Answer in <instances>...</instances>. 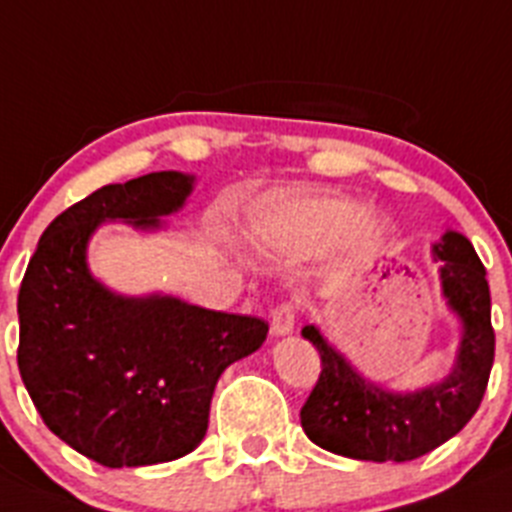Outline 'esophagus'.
<instances>
[{"label": "esophagus", "instance_id": "34e87169", "mask_svg": "<svg viewBox=\"0 0 512 512\" xmlns=\"http://www.w3.org/2000/svg\"><path fill=\"white\" fill-rule=\"evenodd\" d=\"M296 326V309L291 304H279L271 311V332L276 337H289Z\"/></svg>", "mask_w": 512, "mask_h": 512}]
</instances>
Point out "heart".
Here are the masks:
<instances>
[{"instance_id":"1","label":"heart","mask_w":512,"mask_h":512,"mask_svg":"<svg viewBox=\"0 0 512 512\" xmlns=\"http://www.w3.org/2000/svg\"><path fill=\"white\" fill-rule=\"evenodd\" d=\"M259 241L284 256H304L332 243L349 256H367L382 246V228L347 198L299 196L266 218Z\"/></svg>"}]
</instances>
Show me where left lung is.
<instances>
[{
    "label": "left lung",
    "instance_id": "obj_1",
    "mask_svg": "<svg viewBox=\"0 0 512 512\" xmlns=\"http://www.w3.org/2000/svg\"><path fill=\"white\" fill-rule=\"evenodd\" d=\"M432 259L440 264L447 309L460 321L452 369L427 387L394 392L359 374L319 326H304L301 337L321 357L319 382L301 407V427L314 445L352 460H417L455 437L478 412L495 359L485 266L457 231L442 233Z\"/></svg>",
    "mask_w": 512,
    "mask_h": 512
}]
</instances>
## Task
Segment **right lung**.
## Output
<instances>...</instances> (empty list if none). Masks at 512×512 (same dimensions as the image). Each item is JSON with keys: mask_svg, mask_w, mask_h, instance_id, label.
<instances>
[{"mask_svg": "<svg viewBox=\"0 0 512 512\" xmlns=\"http://www.w3.org/2000/svg\"><path fill=\"white\" fill-rule=\"evenodd\" d=\"M196 175L178 170L102 186L42 233L19 286L22 382L45 425L105 467L178 460L201 445L218 377L264 344L256 316L178 296H125L95 279L87 246L102 223L160 231Z\"/></svg>", "mask_w": 512, "mask_h": 512, "instance_id": "1", "label": "right lung"}]
</instances>
